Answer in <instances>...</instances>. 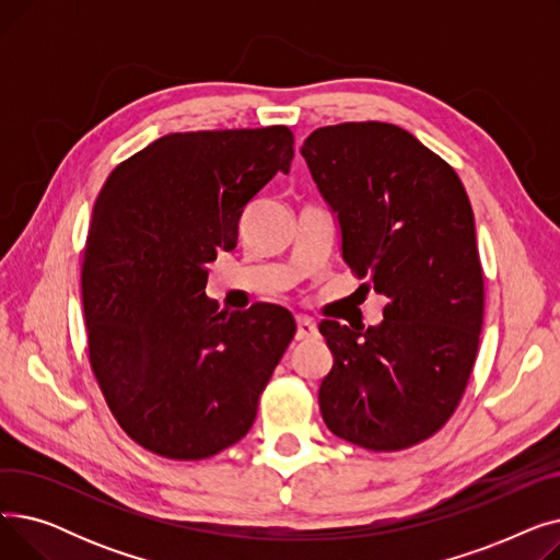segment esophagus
Masks as SVG:
<instances>
[{
    "label": "esophagus",
    "instance_id": "34e87169",
    "mask_svg": "<svg viewBox=\"0 0 560 560\" xmlns=\"http://www.w3.org/2000/svg\"><path fill=\"white\" fill-rule=\"evenodd\" d=\"M315 334H317V325H315V322H313L311 317L300 315V317H298V334H295V338H298V340H308V338H313Z\"/></svg>",
    "mask_w": 560,
    "mask_h": 560
}]
</instances>
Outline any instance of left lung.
<instances>
[{"label":"left lung","instance_id":"obj_1","mask_svg":"<svg viewBox=\"0 0 560 560\" xmlns=\"http://www.w3.org/2000/svg\"><path fill=\"white\" fill-rule=\"evenodd\" d=\"M302 156L338 215L345 262L388 298L376 327L319 322L334 354L322 418L370 452L413 447L454 416L477 361L483 270L472 206L454 167L397 125L322 127Z\"/></svg>","mask_w":560,"mask_h":560}]
</instances>
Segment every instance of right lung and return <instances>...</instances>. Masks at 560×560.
Masks as SVG:
<instances>
[{
	"instance_id": "add662e5",
	"label": "right lung",
	"mask_w": 560,
	"mask_h": 560,
	"mask_svg": "<svg viewBox=\"0 0 560 560\" xmlns=\"http://www.w3.org/2000/svg\"><path fill=\"white\" fill-rule=\"evenodd\" d=\"M283 125L167 133L117 165L95 201L81 298L88 359L113 418L144 450L201 460L238 443L295 338L275 304L220 311L206 265L238 243L247 201L288 174Z\"/></svg>"
}]
</instances>
